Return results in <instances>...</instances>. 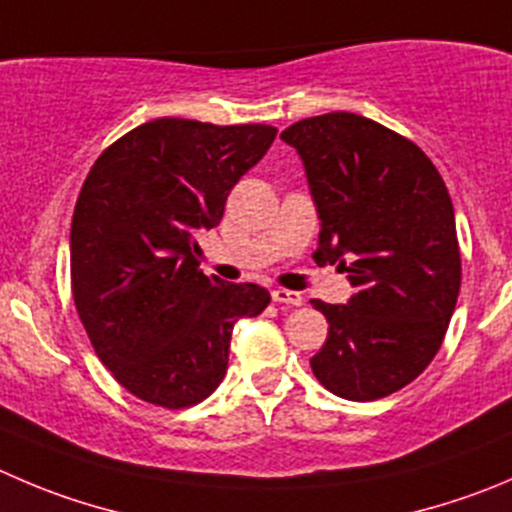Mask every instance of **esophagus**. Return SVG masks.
<instances>
[{"mask_svg":"<svg viewBox=\"0 0 512 512\" xmlns=\"http://www.w3.org/2000/svg\"><path fill=\"white\" fill-rule=\"evenodd\" d=\"M271 299L276 304H289V306H301L304 304V296L299 291H289V289H274L271 291Z\"/></svg>","mask_w":512,"mask_h":512,"instance_id":"esophagus-1","label":"esophagus"}]
</instances>
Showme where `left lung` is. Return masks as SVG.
Masks as SVG:
<instances>
[{
    "mask_svg": "<svg viewBox=\"0 0 512 512\" xmlns=\"http://www.w3.org/2000/svg\"><path fill=\"white\" fill-rule=\"evenodd\" d=\"M281 140L304 163L319 216L316 264H337L347 304L311 301L329 334L311 357L337 397L372 402L432 362L460 294L455 208L432 160L354 113L294 123Z\"/></svg>",
    "mask_w": 512,
    "mask_h": 512,
    "instance_id": "8db88e82",
    "label": "left lung"
}]
</instances>
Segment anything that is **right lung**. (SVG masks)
Listing matches in <instances>:
<instances>
[{"label":"right lung","mask_w":512,"mask_h":512,"mask_svg":"<svg viewBox=\"0 0 512 512\" xmlns=\"http://www.w3.org/2000/svg\"><path fill=\"white\" fill-rule=\"evenodd\" d=\"M274 138L271 125L158 118L85 178L70 231L77 314L102 364L150 405L206 399L226 377L233 324L269 306L261 286L203 274L196 236L221 223L231 188Z\"/></svg>","instance_id":"add662e5"}]
</instances>
